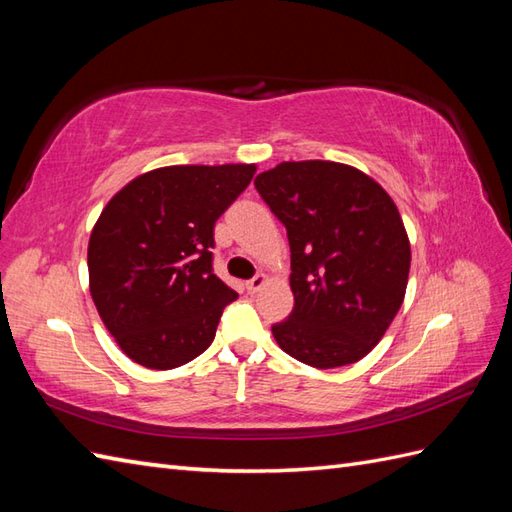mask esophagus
Wrapping results in <instances>:
<instances>
[{
	"mask_svg": "<svg viewBox=\"0 0 512 512\" xmlns=\"http://www.w3.org/2000/svg\"><path fill=\"white\" fill-rule=\"evenodd\" d=\"M266 281H268V277H266L264 273H259V275H255L253 279L246 281V290L250 292V295H255V292H259V290H262V288L266 286Z\"/></svg>",
	"mask_w": 512,
	"mask_h": 512,
	"instance_id": "esophagus-1",
	"label": "esophagus"
}]
</instances>
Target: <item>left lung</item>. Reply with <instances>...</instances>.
<instances>
[{"instance_id":"left-lung-1","label":"left lung","mask_w":512,"mask_h":512,"mask_svg":"<svg viewBox=\"0 0 512 512\" xmlns=\"http://www.w3.org/2000/svg\"><path fill=\"white\" fill-rule=\"evenodd\" d=\"M255 189L286 226L295 308L273 325L281 350L317 369L361 361L394 321L411 248L389 193L330 160L281 162Z\"/></svg>"}]
</instances>
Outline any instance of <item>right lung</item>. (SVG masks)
Returning a JSON list of instances; mask_svg holds the SVG:
<instances>
[{
	"label": "right lung",
	"instance_id": "obj_1",
	"mask_svg": "<svg viewBox=\"0 0 512 512\" xmlns=\"http://www.w3.org/2000/svg\"><path fill=\"white\" fill-rule=\"evenodd\" d=\"M255 165H173L134 178L96 220L88 270L105 328L134 363L173 369L215 339L237 299L213 273V228Z\"/></svg>",
	"mask_w": 512,
	"mask_h": 512
}]
</instances>
